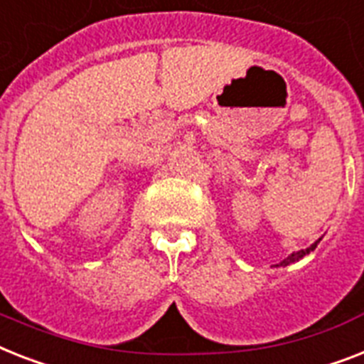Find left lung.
<instances>
[{"label":"left lung","instance_id":"obj_1","mask_svg":"<svg viewBox=\"0 0 364 364\" xmlns=\"http://www.w3.org/2000/svg\"><path fill=\"white\" fill-rule=\"evenodd\" d=\"M316 247H318V241H316L314 245H310L309 249H305V250H299V252H294V254H289L288 258H286V259H282V262H280V265H289V264H291V262H297V259H301V258H303V256H306V254H310V252H312V250H314Z\"/></svg>","mask_w":364,"mask_h":364}]
</instances>
